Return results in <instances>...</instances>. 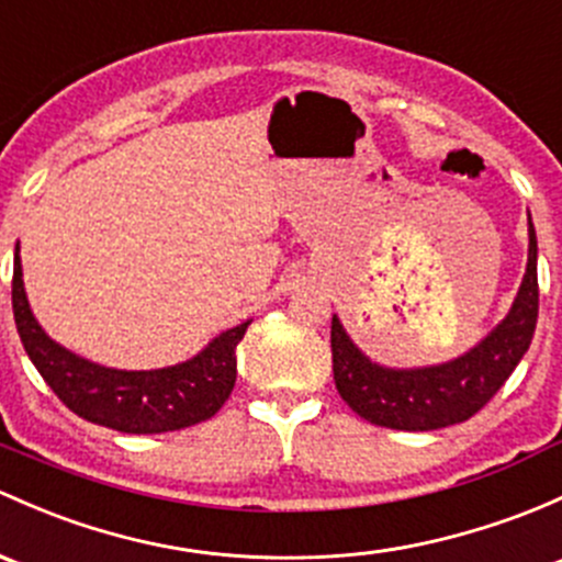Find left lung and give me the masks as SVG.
I'll return each mask as SVG.
<instances>
[{
    "mask_svg": "<svg viewBox=\"0 0 562 562\" xmlns=\"http://www.w3.org/2000/svg\"><path fill=\"white\" fill-rule=\"evenodd\" d=\"M539 245L528 212V266L512 310L463 356L434 366L393 369L371 360L339 317L330 321L334 382L363 420L393 430H436L469 420L512 376L528 352L539 317Z\"/></svg>",
    "mask_w": 562,
    "mask_h": 562,
    "instance_id": "8db88e82",
    "label": "left lung"
}]
</instances>
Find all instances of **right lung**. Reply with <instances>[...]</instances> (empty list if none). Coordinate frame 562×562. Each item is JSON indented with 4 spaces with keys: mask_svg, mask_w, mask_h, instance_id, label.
Wrapping results in <instances>:
<instances>
[{
    "mask_svg": "<svg viewBox=\"0 0 562 562\" xmlns=\"http://www.w3.org/2000/svg\"><path fill=\"white\" fill-rule=\"evenodd\" d=\"M13 315L23 350L53 393L82 420L121 434H167L210 420L232 395L236 382V345L250 326V321H245L223 330L193 358L164 369L126 371L99 366L53 341L40 326L23 288L18 245Z\"/></svg>",
    "mask_w": 562,
    "mask_h": 562,
    "instance_id": "add662e5",
    "label": "right lung"
}]
</instances>
